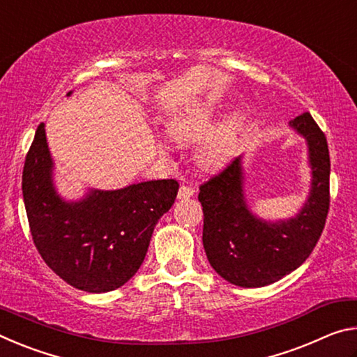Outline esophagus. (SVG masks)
I'll list each match as a JSON object with an SVG mask.
<instances>
[{"mask_svg": "<svg viewBox=\"0 0 357 357\" xmlns=\"http://www.w3.org/2000/svg\"><path fill=\"white\" fill-rule=\"evenodd\" d=\"M193 192H195V190H193L192 187L183 184L178 190V198H179V200H185V198H190L193 195Z\"/></svg>", "mask_w": 357, "mask_h": 357, "instance_id": "34e87169", "label": "esophagus"}]
</instances>
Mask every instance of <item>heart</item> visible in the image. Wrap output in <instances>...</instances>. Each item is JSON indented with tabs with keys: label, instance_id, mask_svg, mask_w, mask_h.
I'll list each match as a JSON object with an SVG mask.
<instances>
[{
	"label": "heart",
	"instance_id": "1",
	"mask_svg": "<svg viewBox=\"0 0 357 357\" xmlns=\"http://www.w3.org/2000/svg\"><path fill=\"white\" fill-rule=\"evenodd\" d=\"M215 113L214 105L203 104L179 113L167 124V135L172 142L187 144L199 140L211 128ZM243 114L239 112L229 113L225 119L209 130L198 143L195 149V160L200 168L214 172L223 167L231 157L236 146L241 130H243Z\"/></svg>",
	"mask_w": 357,
	"mask_h": 357
}]
</instances>
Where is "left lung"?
Returning a JSON list of instances; mask_svg holds the SVG:
<instances>
[{"label": "left lung", "mask_w": 357, "mask_h": 357, "mask_svg": "<svg viewBox=\"0 0 357 357\" xmlns=\"http://www.w3.org/2000/svg\"><path fill=\"white\" fill-rule=\"evenodd\" d=\"M309 148L312 184L307 202L291 219L268 222L250 213L241 157L200 185L203 247L211 266L233 285L259 288L293 273L321 236L329 211L328 142L310 113L289 121Z\"/></svg>", "instance_id": "1"}]
</instances>
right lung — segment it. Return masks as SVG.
<instances>
[{
  "label": "right lung",
  "instance_id": "1",
  "mask_svg": "<svg viewBox=\"0 0 357 357\" xmlns=\"http://www.w3.org/2000/svg\"><path fill=\"white\" fill-rule=\"evenodd\" d=\"M178 189V181L157 179L66 202L53 184L44 124L36 130L22 176L36 249L53 273L88 293L113 291L135 275Z\"/></svg>",
  "mask_w": 357,
  "mask_h": 357
}]
</instances>
